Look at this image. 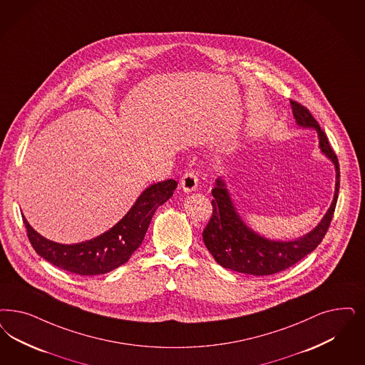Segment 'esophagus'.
Listing matches in <instances>:
<instances>
[{"label":"esophagus","mask_w":365,"mask_h":365,"mask_svg":"<svg viewBox=\"0 0 365 365\" xmlns=\"http://www.w3.org/2000/svg\"><path fill=\"white\" fill-rule=\"evenodd\" d=\"M180 187L186 192L194 191L198 187V176H197L194 170H187L183 174L182 179H180Z\"/></svg>","instance_id":"34e87169"}]
</instances>
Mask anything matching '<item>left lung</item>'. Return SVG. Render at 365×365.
<instances>
[{
  "mask_svg": "<svg viewBox=\"0 0 365 365\" xmlns=\"http://www.w3.org/2000/svg\"><path fill=\"white\" fill-rule=\"evenodd\" d=\"M297 124L303 128H313L318 133L319 148L336 167L334 198L322 221L295 241H274L264 239L247 227L236 212L229 197L224 180L220 178L212 190L213 214L202 236L206 248L215 262L224 268L248 275H272L298 263L306 255L314 251L327 235L337 205L339 190V165L337 155L329 144L327 133L321 129L310 110L297 101L289 100Z\"/></svg>",
  "mask_w": 365,
  "mask_h": 365,
  "instance_id": "1",
  "label": "left lung"
}]
</instances>
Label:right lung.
<instances>
[{
    "instance_id": "right-lung-1",
    "label": "right lung",
    "mask_w": 365,
    "mask_h": 365,
    "mask_svg": "<svg viewBox=\"0 0 365 365\" xmlns=\"http://www.w3.org/2000/svg\"><path fill=\"white\" fill-rule=\"evenodd\" d=\"M176 186L174 179L151 185L143 191L120 222L98 237L85 242L64 245L44 239L23 215L26 236L38 256L51 264L83 277L106 274L126 263L138 250L156 209L171 198Z\"/></svg>"
}]
</instances>
